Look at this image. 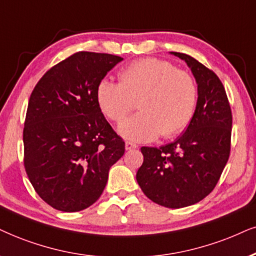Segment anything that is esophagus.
<instances>
[{"instance_id":"34e87169","label":"esophagus","mask_w":256,"mask_h":256,"mask_svg":"<svg viewBox=\"0 0 256 256\" xmlns=\"http://www.w3.org/2000/svg\"><path fill=\"white\" fill-rule=\"evenodd\" d=\"M137 146H138V145L132 143V142H125V148H126V150H132V148H136Z\"/></svg>"}]
</instances>
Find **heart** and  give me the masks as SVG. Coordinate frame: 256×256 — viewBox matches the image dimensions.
<instances>
[{"label": "heart", "mask_w": 256, "mask_h": 256, "mask_svg": "<svg viewBox=\"0 0 256 256\" xmlns=\"http://www.w3.org/2000/svg\"><path fill=\"white\" fill-rule=\"evenodd\" d=\"M120 82L102 80L96 102L110 120L120 124L137 102L140 112L122 122V137L150 142L162 136L178 134L192 122L197 102V86L186 70L169 61L144 58L119 72Z\"/></svg>", "instance_id": "1"}]
</instances>
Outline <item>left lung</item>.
Returning <instances> with one entry per match:
<instances>
[{
    "label": "left lung",
    "instance_id": "obj_1",
    "mask_svg": "<svg viewBox=\"0 0 256 256\" xmlns=\"http://www.w3.org/2000/svg\"><path fill=\"white\" fill-rule=\"evenodd\" d=\"M190 67L198 99L192 122L178 139L160 148L143 146L137 182L152 202L183 208L214 190L230 154L232 116L218 76L188 54L172 52Z\"/></svg>",
    "mask_w": 256,
    "mask_h": 256
}]
</instances>
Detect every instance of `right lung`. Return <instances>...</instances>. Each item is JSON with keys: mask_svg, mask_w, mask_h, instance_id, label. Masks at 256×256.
<instances>
[{"mask_svg": "<svg viewBox=\"0 0 256 256\" xmlns=\"http://www.w3.org/2000/svg\"><path fill=\"white\" fill-rule=\"evenodd\" d=\"M122 58L78 52L48 70L29 98L24 169L47 204L66 212L92 206L125 143L106 120L96 87Z\"/></svg>", "mask_w": 256, "mask_h": 256, "instance_id": "1", "label": "right lung"}]
</instances>
